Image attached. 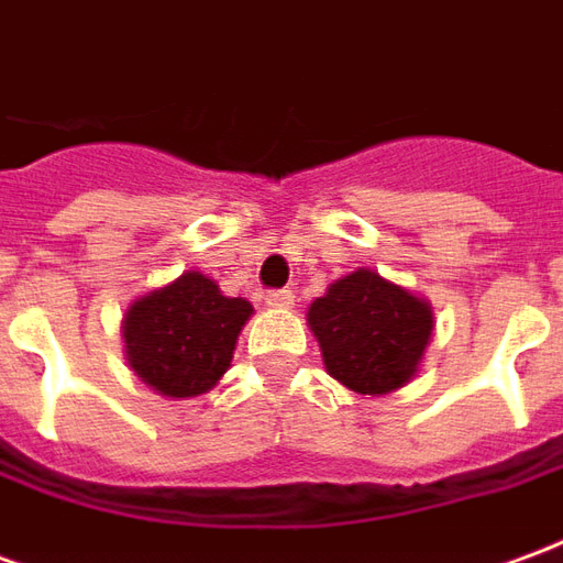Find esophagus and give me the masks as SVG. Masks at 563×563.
Here are the masks:
<instances>
[{
    "mask_svg": "<svg viewBox=\"0 0 563 563\" xmlns=\"http://www.w3.org/2000/svg\"><path fill=\"white\" fill-rule=\"evenodd\" d=\"M265 305L268 307H292L295 305V295L292 289H268L265 292Z\"/></svg>",
    "mask_w": 563,
    "mask_h": 563,
    "instance_id": "obj_1",
    "label": "esophagus"
}]
</instances>
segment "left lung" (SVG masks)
<instances>
[{"label":"left lung","instance_id":"8db88e82","mask_svg":"<svg viewBox=\"0 0 563 563\" xmlns=\"http://www.w3.org/2000/svg\"><path fill=\"white\" fill-rule=\"evenodd\" d=\"M329 374L358 395L401 389L431 341V307L367 268L331 283L307 310Z\"/></svg>","mask_w":563,"mask_h":563}]
</instances>
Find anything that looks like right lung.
Returning a JSON list of instances; mask_svg holds the SVG:
<instances>
[{
  "mask_svg": "<svg viewBox=\"0 0 563 563\" xmlns=\"http://www.w3.org/2000/svg\"><path fill=\"white\" fill-rule=\"evenodd\" d=\"M250 313V301L225 298L217 283L189 271L132 305L123 322L129 365L165 398H196L229 371Z\"/></svg>",
  "mask_w": 563,
  "mask_h": 563,
  "instance_id": "obj_1",
  "label": "right lung"
}]
</instances>
